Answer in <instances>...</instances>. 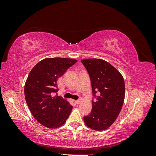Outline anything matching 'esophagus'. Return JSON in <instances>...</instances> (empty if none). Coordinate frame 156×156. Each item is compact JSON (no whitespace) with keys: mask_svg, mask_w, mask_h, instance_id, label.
<instances>
[{"mask_svg":"<svg viewBox=\"0 0 156 156\" xmlns=\"http://www.w3.org/2000/svg\"><path fill=\"white\" fill-rule=\"evenodd\" d=\"M75 103H76V104H79L80 103H81V100H75Z\"/></svg>","mask_w":156,"mask_h":156,"instance_id":"1","label":"esophagus"}]
</instances>
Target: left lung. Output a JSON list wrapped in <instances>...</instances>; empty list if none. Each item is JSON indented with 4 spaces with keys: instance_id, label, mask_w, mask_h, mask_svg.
Listing matches in <instances>:
<instances>
[{
    "instance_id": "8db88e82",
    "label": "left lung",
    "mask_w": 156,
    "mask_h": 156,
    "mask_svg": "<svg viewBox=\"0 0 156 156\" xmlns=\"http://www.w3.org/2000/svg\"><path fill=\"white\" fill-rule=\"evenodd\" d=\"M81 62L88 71L93 95L96 97L92 101L90 115L84 117V122L93 130H105L114 123L123 106L125 98L123 76L104 60L88 58Z\"/></svg>"
}]
</instances>
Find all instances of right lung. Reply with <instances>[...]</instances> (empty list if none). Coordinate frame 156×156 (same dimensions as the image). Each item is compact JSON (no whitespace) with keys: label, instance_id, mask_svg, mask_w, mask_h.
I'll list each match as a JSON object with an SVG mask.
<instances>
[{"label":"right lung","instance_id":"obj_1","mask_svg":"<svg viewBox=\"0 0 156 156\" xmlns=\"http://www.w3.org/2000/svg\"><path fill=\"white\" fill-rule=\"evenodd\" d=\"M77 62L67 58H44L31 69L27 79L24 92L27 105L34 119L48 128L62 126L72 110L67 100L51 94L58 91V79Z\"/></svg>","mask_w":156,"mask_h":156}]
</instances>
